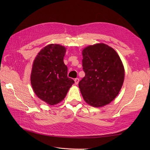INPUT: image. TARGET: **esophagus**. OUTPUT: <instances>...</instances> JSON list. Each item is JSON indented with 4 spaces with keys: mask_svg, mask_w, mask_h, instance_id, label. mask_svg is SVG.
<instances>
[{
    "mask_svg": "<svg viewBox=\"0 0 150 150\" xmlns=\"http://www.w3.org/2000/svg\"><path fill=\"white\" fill-rule=\"evenodd\" d=\"M79 79L78 78H76L74 79V82H75L76 84H78L79 83Z\"/></svg>",
    "mask_w": 150,
    "mask_h": 150,
    "instance_id": "esophagus-1",
    "label": "esophagus"
}]
</instances>
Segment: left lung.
<instances>
[{"instance_id": "1", "label": "left lung", "mask_w": 150, "mask_h": 150, "mask_svg": "<svg viewBox=\"0 0 150 150\" xmlns=\"http://www.w3.org/2000/svg\"><path fill=\"white\" fill-rule=\"evenodd\" d=\"M85 76L79 82L84 101L94 107L110 103L123 84L125 69L118 54L104 44H96L83 51Z\"/></svg>"}]
</instances>
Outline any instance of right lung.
Masks as SVG:
<instances>
[{
    "label": "right lung",
    "instance_id": "obj_1",
    "mask_svg": "<svg viewBox=\"0 0 150 150\" xmlns=\"http://www.w3.org/2000/svg\"><path fill=\"white\" fill-rule=\"evenodd\" d=\"M66 48L59 44H49L40 51L33 63L30 81L35 94L50 105L60 103L74 83L67 77L64 64Z\"/></svg>",
    "mask_w": 150,
    "mask_h": 150
}]
</instances>
